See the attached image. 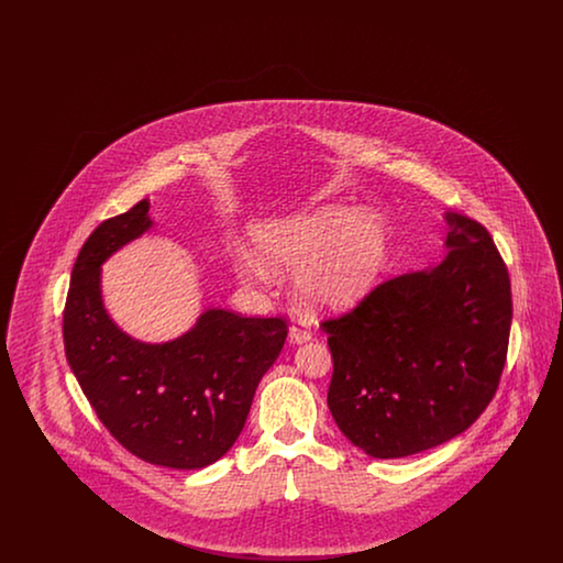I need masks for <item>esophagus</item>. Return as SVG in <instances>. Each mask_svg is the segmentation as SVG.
<instances>
[{
	"label": "esophagus",
	"instance_id": "esophagus-1",
	"mask_svg": "<svg viewBox=\"0 0 563 563\" xmlns=\"http://www.w3.org/2000/svg\"><path fill=\"white\" fill-rule=\"evenodd\" d=\"M312 338V327H310V322L308 321H295L291 324V329H289V340L294 342V344H303V342H308Z\"/></svg>",
	"mask_w": 563,
	"mask_h": 563
}]
</instances>
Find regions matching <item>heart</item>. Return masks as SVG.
I'll use <instances>...</instances> for the list:
<instances>
[{
    "mask_svg": "<svg viewBox=\"0 0 563 563\" xmlns=\"http://www.w3.org/2000/svg\"><path fill=\"white\" fill-rule=\"evenodd\" d=\"M264 260L253 251L234 253L242 280L268 285L274 269H295L299 295L322 308H344L372 291L390 246V228L377 213L331 202L310 213L264 225L257 234Z\"/></svg>",
    "mask_w": 563,
    "mask_h": 563,
    "instance_id": "b5f03b06",
    "label": "heart"
}]
</instances>
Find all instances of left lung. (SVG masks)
<instances>
[{"instance_id": "obj_1", "label": "left lung", "mask_w": 563, "mask_h": 563, "mask_svg": "<svg viewBox=\"0 0 563 563\" xmlns=\"http://www.w3.org/2000/svg\"><path fill=\"white\" fill-rule=\"evenodd\" d=\"M441 264L384 280L322 322L333 356L327 405L350 443L405 457L468 429L496 395L509 349L510 280L489 232L445 213Z\"/></svg>"}]
</instances>
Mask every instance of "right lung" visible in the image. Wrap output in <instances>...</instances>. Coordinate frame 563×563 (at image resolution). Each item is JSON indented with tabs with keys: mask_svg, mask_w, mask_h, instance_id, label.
<instances>
[{
	"mask_svg": "<svg viewBox=\"0 0 563 563\" xmlns=\"http://www.w3.org/2000/svg\"><path fill=\"white\" fill-rule=\"evenodd\" d=\"M152 228L150 200L103 221L84 242L63 310L71 372L113 439L166 468H205L246 422L257 384L285 346V319L211 308L184 335L145 344L109 319L101 266Z\"/></svg>",
	"mask_w": 563,
	"mask_h": 563,
	"instance_id": "obj_1",
	"label": "right lung"
}]
</instances>
